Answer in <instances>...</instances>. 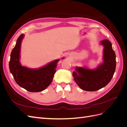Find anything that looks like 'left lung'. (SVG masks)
<instances>
[{
  "mask_svg": "<svg viewBox=\"0 0 127 127\" xmlns=\"http://www.w3.org/2000/svg\"><path fill=\"white\" fill-rule=\"evenodd\" d=\"M101 43L104 47L103 64L94 70L83 67H76L72 76L78 86L83 90L96 91L105 87L112 79L116 70V54L112 44L108 40Z\"/></svg>",
  "mask_w": 127,
  "mask_h": 127,
  "instance_id": "1",
  "label": "left lung"
}]
</instances>
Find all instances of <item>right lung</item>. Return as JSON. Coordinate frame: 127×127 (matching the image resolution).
Listing matches in <instances>:
<instances>
[{"instance_id":"right-lung-1","label":"right lung","mask_w":127,"mask_h":127,"mask_svg":"<svg viewBox=\"0 0 127 127\" xmlns=\"http://www.w3.org/2000/svg\"><path fill=\"white\" fill-rule=\"evenodd\" d=\"M24 34L18 37L16 44L10 55L9 63V70L15 82L19 86L30 92L43 91L51 84L56 71V60L45 66L37 69H32L22 66L20 63L21 42Z\"/></svg>"}]
</instances>
